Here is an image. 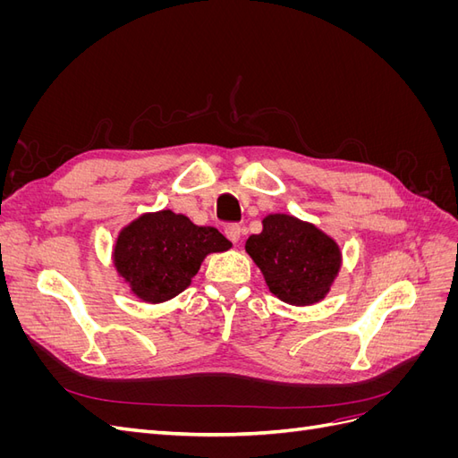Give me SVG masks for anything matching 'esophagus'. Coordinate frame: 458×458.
Returning a JSON list of instances; mask_svg holds the SVG:
<instances>
[{
    "label": "esophagus",
    "instance_id": "obj_1",
    "mask_svg": "<svg viewBox=\"0 0 458 458\" xmlns=\"http://www.w3.org/2000/svg\"><path fill=\"white\" fill-rule=\"evenodd\" d=\"M224 233L225 237L231 241V242H239L241 241V234H242V229L239 224H227L224 227Z\"/></svg>",
    "mask_w": 458,
    "mask_h": 458
}]
</instances>
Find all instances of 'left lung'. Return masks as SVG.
Returning a JSON list of instances; mask_svg holds the SVG:
<instances>
[{
    "label": "left lung",
    "instance_id": "8db88e82",
    "mask_svg": "<svg viewBox=\"0 0 458 458\" xmlns=\"http://www.w3.org/2000/svg\"><path fill=\"white\" fill-rule=\"evenodd\" d=\"M271 293L290 306L323 300L342 263L338 244L315 225L294 216L271 214L259 234L246 241Z\"/></svg>",
    "mask_w": 458,
    "mask_h": 458
}]
</instances>
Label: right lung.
I'll return each mask as SVG.
<instances>
[{
    "instance_id": "add662e5",
    "label": "right lung",
    "mask_w": 458,
    "mask_h": 458,
    "mask_svg": "<svg viewBox=\"0 0 458 458\" xmlns=\"http://www.w3.org/2000/svg\"><path fill=\"white\" fill-rule=\"evenodd\" d=\"M229 248L231 242L216 227H199L182 214L162 210L122 229L114 266L137 298L160 303L183 293L208 254Z\"/></svg>"
}]
</instances>
